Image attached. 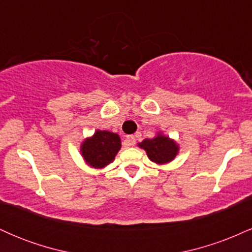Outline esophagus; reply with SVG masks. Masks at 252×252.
<instances>
[{
	"mask_svg": "<svg viewBox=\"0 0 252 252\" xmlns=\"http://www.w3.org/2000/svg\"><path fill=\"white\" fill-rule=\"evenodd\" d=\"M135 143H136V138H135V136H132V135L126 136V140H124V144H126V147H131V146H134Z\"/></svg>",
	"mask_w": 252,
	"mask_h": 252,
	"instance_id": "1",
	"label": "esophagus"
}]
</instances>
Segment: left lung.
Returning <instances> with one entry per match:
<instances>
[{"instance_id":"left-lung-1","label":"left lung","mask_w":252,"mask_h":252,"mask_svg":"<svg viewBox=\"0 0 252 252\" xmlns=\"http://www.w3.org/2000/svg\"><path fill=\"white\" fill-rule=\"evenodd\" d=\"M138 146L146 150L147 155L153 162L160 164L170 162L178 154L179 150L174 141L162 135H158L152 140L146 138L142 142L138 143Z\"/></svg>"}]
</instances>
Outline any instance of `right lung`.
Returning a JSON list of instances; mask_svg holds the SVG:
<instances>
[{
  "label": "right lung",
  "instance_id": "obj_1",
  "mask_svg": "<svg viewBox=\"0 0 252 252\" xmlns=\"http://www.w3.org/2000/svg\"><path fill=\"white\" fill-rule=\"evenodd\" d=\"M120 149V136L105 130H97L96 134L83 143L82 154L90 166L103 168L112 162Z\"/></svg>",
  "mask_w": 252,
  "mask_h": 252
}]
</instances>
